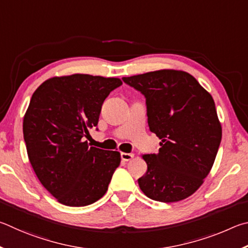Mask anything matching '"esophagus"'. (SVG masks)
<instances>
[{
  "instance_id": "1",
  "label": "esophagus",
  "mask_w": 248,
  "mask_h": 248,
  "mask_svg": "<svg viewBox=\"0 0 248 248\" xmlns=\"http://www.w3.org/2000/svg\"><path fill=\"white\" fill-rule=\"evenodd\" d=\"M128 155H129V154H127V153H124V154H122V158H123V159H125V160H127L129 157H128Z\"/></svg>"
}]
</instances>
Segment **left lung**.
<instances>
[{"label": "left lung", "mask_w": 248, "mask_h": 248, "mask_svg": "<svg viewBox=\"0 0 248 248\" xmlns=\"http://www.w3.org/2000/svg\"><path fill=\"white\" fill-rule=\"evenodd\" d=\"M113 84V78L82 74L52 78L30 100L23 123L29 161L41 184L65 206L99 201L120 166V153L88 132L98 125Z\"/></svg>", "instance_id": "obj_1"}]
</instances>
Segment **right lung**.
Segmentation results:
<instances>
[{
    "instance_id": "right-lung-1",
    "label": "right lung",
    "mask_w": 248,
    "mask_h": 248,
    "mask_svg": "<svg viewBox=\"0 0 248 248\" xmlns=\"http://www.w3.org/2000/svg\"><path fill=\"white\" fill-rule=\"evenodd\" d=\"M146 99L150 132L158 154L146 155L147 172L138 180L147 197L162 202L193 195L209 174L222 129L210 93L188 73L155 71L129 77Z\"/></svg>"
}]
</instances>
